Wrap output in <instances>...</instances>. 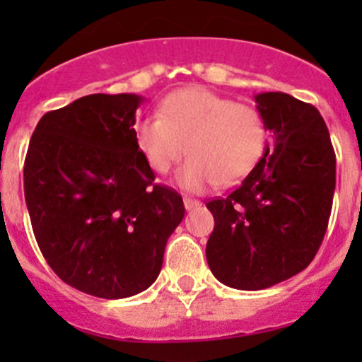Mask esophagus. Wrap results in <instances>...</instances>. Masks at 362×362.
I'll return each mask as SVG.
<instances>
[{
  "label": "esophagus",
  "mask_w": 362,
  "mask_h": 362,
  "mask_svg": "<svg viewBox=\"0 0 362 362\" xmlns=\"http://www.w3.org/2000/svg\"><path fill=\"white\" fill-rule=\"evenodd\" d=\"M184 206L185 210H194V208L202 206V203L198 199H192V198H184Z\"/></svg>",
  "instance_id": "esophagus-1"
}]
</instances>
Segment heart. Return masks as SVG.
Returning <instances> with one entry per match:
<instances>
[{
    "label": "heart",
    "instance_id": "heart-1",
    "mask_svg": "<svg viewBox=\"0 0 362 362\" xmlns=\"http://www.w3.org/2000/svg\"><path fill=\"white\" fill-rule=\"evenodd\" d=\"M134 141L154 173L166 175L187 147L177 184L187 192L238 184L261 159L266 127L250 105L235 103L204 87H187L160 103L159 115L134 124Z\"/></svg>",
    "mask_w": 362,
    "mask_h": 362
}]
</instances>
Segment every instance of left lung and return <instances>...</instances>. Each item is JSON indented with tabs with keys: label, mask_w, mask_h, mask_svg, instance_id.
<instances>
[{
	"label": "left lung",
	"mask_w": 362,
	"mask_h": 362,
	"mask_svg": "<svg viewBox=\"0 0 362 362\" xmlns=\"http://www.w3.org/2000/svg\"><path fill=\"white\" fill-rule=\"evenodd\" d=\"M272 147L229 196L206 208L211 273L224 286L261 291L298 275L315 257L329 222L337 158L315 107L286 93L254 98Z\"/></svg>",
	"instance_id": "1"
}]
</instances>
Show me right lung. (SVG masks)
Returning a JSON list of instances; mask_svg holds the SVG:
<instances>
[{
	"label": "right lung",
	"instance_id": "right-lung-1",
	"mask_svg": "<svg viewBox=\"0 0 362 362\" xmlns=\"http://www.w3.org/2000/svg\"><path fill=\"white\" fill-rule=\"evenodd\" d=\"M138 94H89L45 113L24 163V196L43 257L63 282L129 298L159 276L184 218L182 196L154 184L134 141Z\"/></svg>",
	"mask_w": 362,
	"mask_h": 362
}]
</instances>
